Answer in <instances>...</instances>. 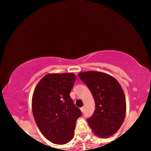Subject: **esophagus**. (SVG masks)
<instances>
[{"instance_id": "esophagus-1", "label": "esophagus", "mask_w": 151, "mask_h": 151, "mask_svg": "<svg viewBox=\"0 0 151 151\" xmlns=\"http://www.w3.org/2000/svg\"><path fill=\"white\" fill-rule=\"evenodd\" d=\"M80 109H81V111L82 112H84V107H81V108Z\"/></svg>"}]
</instances>
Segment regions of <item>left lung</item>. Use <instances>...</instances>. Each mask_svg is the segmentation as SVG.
Returning a JSON list of instances; mask_svg holds the SVG:
<instances>
[{"label":"left lung","instance_id":"left-lung-1","mask_svg":"<svg viewBox=\"0 0 151 151\" xmlns=\"http://www.w3.org/2000/svg\"><path fill=\"white\" fill-rule=\"evenodd\" d=\"M78 76L91 91L95 110L87 119L94 134L108 138L119 131L126 114V101L119 82L108 74L99 71L80 73Z\"/></svg>","mask_w":151,"mask_h":151}]
</instances>
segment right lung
<instances>
[{
  "mask_svg": "<svg viewBox=\"0 0 151 151\" xmlns=\"http://www.w3.org/2000/svg\"><path fill=\"white\" fill-rule=\"evenodd\" d=\"M75 81L73 73L48 74L33 93L35 121L42 134L55 144H66L73 139L76 121L82 114L69 95Z\"/></svg>",
  "mask_w": 151,
  "mask_h": 151,
  "instance_id": "obj_1",
  "label": "right lung"
}]
</instances>
